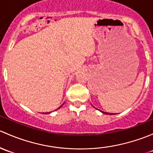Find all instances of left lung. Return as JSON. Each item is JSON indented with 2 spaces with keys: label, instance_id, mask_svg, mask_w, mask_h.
Returning a JSON list of instances; mask_svg holds the SVG:
<instances>
[{
  "label": "left lung",
  "instance_id": "obj_1",
  "mask_svg": "<svg viewBox=\"0 0 153 153\" xmlns=\"http://www.w3.org/2000/svg\"><path fill=\"white\" fill-rule=\"evenodd\" d=\"M102 113H105V114H110V115H112V114H111V113H105V112H102Z\"/></svg>",
  "mask_w": 153,
  "mask_h": 153
}]
</instances>
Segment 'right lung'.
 I'll return each instance as SVG.
<instances>
[{
	"mask_svg": "<svg viewBox=\"0 0 153 153\" xmlns=\"http://www.w3.org/2000/svg\"><path fill=\"white\" fill-rule=\"evenodd\" d=\"M59 108H60V107H59Z\"/></svg>",
	"mask_w": 153,
	"mask_h": 153,
	"instance_id": "add662e5",
	"label": "right lung"
}]
</instances>
